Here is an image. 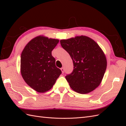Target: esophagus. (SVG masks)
<instances>
[{"label": "esophagus", "mask_w": 126, "mask_h": 126, "mask_svg": "<svg viewBox=\"0 0 126 126\" xmlns=\"http://www.w3.org/2000/svg\"><path fill=\"white\" fill-rule=\"evenodd\" d=\"M61 70L62 72V73L63 74V73H64V69L63 68H62L61 69Z\"/></svg>", "instance_id": "1"}]
</instances>
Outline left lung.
Returning a JSON list of instances; mask_svg holds the SVG:
<instances>
[{
  "label": "left lung",
  "mask_w": 126,
  "mask_h": 126,
  "mask_svg": "<svg viewBox=\"0 0 126 126\" xmlns=\"http://www.w3.org/2000/svg\"><path fill=\"white\" fill-rule=\"evenodd\" d=\"M73 60L74 70L65 76L75 92L89 93L100 84L107 68L106 56L99 45L87 36L60 41Z\"/></svg>",
  "instance_id": "obj_1"
}]
</instances>
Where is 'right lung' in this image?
I'll list each match as a JSON object with an SVG mask.
<instances>
[{
	"mask_svg": "<svg viewBox=\"0 0 126 126\" xmlns=\"http://www.w3.org/2000/svg\"><path fill=\"white\" fill-rule=\"evenodd\" d=\"M58 42V39L36 37L28 43L21 54V74L26 83L37 92L51 89L62 74L51 54Z\"/></svg>",
	"mask_w": 126,
	"mask_h": 126,
	"instance_id": "add662e5",
	"label": "right lung"
}]
</instances>
